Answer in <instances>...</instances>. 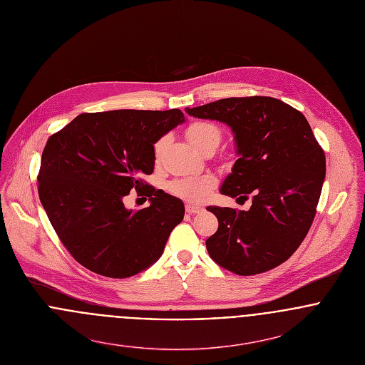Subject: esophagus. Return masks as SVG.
<instances>
[{"label":"esophagus","instance_id":"obj_1","mask_svg":"<svg viewBox=\"0 0 365 365\" xmlns=\"http://www.w3.org/2000/svg\"><path fill=\"white\" fill-rule=\"evenodd\" d=\"M185 210H187L188 213H200V212H202V210H204V208H202V207H200V205L187 204V205H185Z\"/></svg>","mask_w":365,"mask_h":365}]
</instances>
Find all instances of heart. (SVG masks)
<instances>
[{
	"instance_id": "obj_1",
	"label": "heart",
	"mask_w": 365,
	"mask_h": 365,
	"mask_svg": "<svg viewBox=\"0 0 365 365\" xmlns=\"http://www.w3.org/2000/svg\"><path fill=\"white\" fill-rule=\"evenodd\" d=\"M187 136L190 142L197 148L200 152H202L205 148L215 145L217 148L222 133L220 129L210 123V122H195L187 129ZM164 142L160 140L155 145V156L156 158L161 156ZM215 185V180L209 175L204 177H184L180 180H175L171 184V191L188 201L200 202L204 201L208 197L210 190Z\"/></svg>"
}]
</instances>
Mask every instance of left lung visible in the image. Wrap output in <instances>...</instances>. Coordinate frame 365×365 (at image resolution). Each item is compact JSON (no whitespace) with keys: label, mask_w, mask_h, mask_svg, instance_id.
<instances>
[{"label":"left lung","mask_w":365,"mask_h":365,"mask_svg":"<svg viewBox=\"0 0 365 365\" xmlns=\"http://www.w3.org/2000/svg\"><path fill=\"white\" fill-rule=\"evenodd\" d=\"M185 112L232 129L239 158L219 191L237 200L252 195L249 210L207 208L219 222L207 240L210 259L237 275L288 260L308 235L326 175L307 118L271 97L225 98Z\"/></svg>","instance_id":"left-lung-1"}]
</instances>
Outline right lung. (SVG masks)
Returning a JSON list of instances; mask_svg holds the SVG:
<instances>
[{"label": "right lung", "mask_w": 365, "mask_h": 365, "mask_svg": "<svg viewBox=\"0 0 365 365\" xmlns=\"http://www.w3.org/2000/svg\"><path fill=\"white\" fill-rule=\"evenodd\" d=\"M185 122L180 109L81 113L49 138L39 198L58 239L93 272L128 278L153 265L184 204L140 177L155 170V143ZM148 188L151 207L132 211L123 197Z\"/></svg>", "instance_id": "right-lung-1"}]
</instances>
